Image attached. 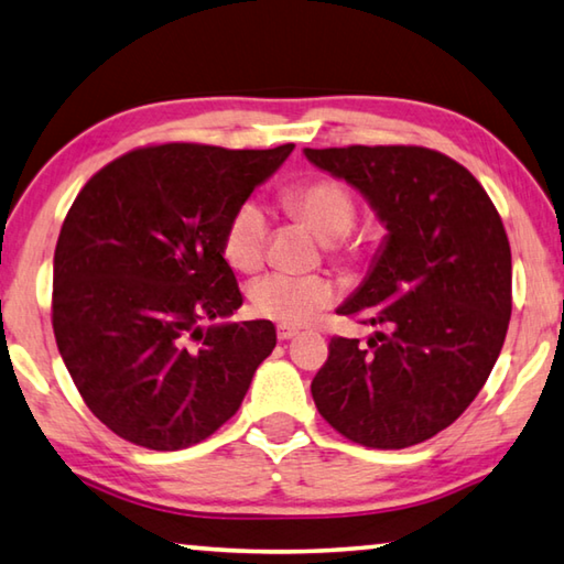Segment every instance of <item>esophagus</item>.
<instances>
[{"mask_svg":"<svg viewBox=\"0 0 564 564\" xmlns=\"http://www.w3.org/2000/svg\"><path fill=\"white\" fill-rule=\"evenodd\" d=\"M299 328H293V326H283V323H281V326L279 328H275V336H279V340H291V338H295V336H299Z\"/></svg>","mask_w":564,"mask_h":564,"instance_id":"obj_1","label":"esophagus"}]
</instances>
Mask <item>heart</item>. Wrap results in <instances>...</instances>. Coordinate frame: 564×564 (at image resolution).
Listing matches in <instances>:
<instances>
[{
  "label": "heart",
  "mask_w": 564,
  "mask_h": 564,
  "mask_svg": "<svg viewBox=\"0 0 564 564\" xmlns=\"http://www.w3.org/2000/svg\"><path fill=\"white\" fill-rule=\"evenodd\" d=\"M281 206L293 218L311 226L323 241H328L333 259L352 263L360 256L358 241L348 234L356 226L358 204L350 188L338 178L316 176L289 186L281 194ZM269 248V221L261 206L246 202L228 218L224 231L226 261L241 273L259 271ZM336 299V285L328 275L269 273L251 289V308L261 318L283 326H303Z\"/></svg>",
  "instance_id": "obj_1"
}]
</instances>
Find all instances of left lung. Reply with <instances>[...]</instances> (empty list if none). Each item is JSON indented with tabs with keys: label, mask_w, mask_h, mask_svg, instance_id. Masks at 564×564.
<instances>
[{
	"label": "left lung",
	"mask_w": 564,
	"mask_h": 564,
	"mask_svg": "<svg viewBox=\"0 0 564 564\" xmlns=\"http://www.w3.org/2000/svg\"><path fill=\"white\" fill-rule=\"evenodd\" d=\"M376 208L388 236L338 313L380 328L330 338L311 383L348 441L400 451L445 431L488 380L512 313V256L498 208L470 171L425 147L305 149Z\"/></svg>",
	"instance_id": "8db88e82"
}]
</instances>
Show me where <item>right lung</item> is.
<instances>
[{
	"label": "right lung",
	"instance_id": "right-lung-1",
	"mask_svg": "<svg viewBox=\"0 0 564 564\" xmlns=\"http://www.w3.org/2000/svg\"><path fill=\"white\" fill-rule=\"evenodd\" d=\"M291 151L151 144L74 198L54 251V338L84 403L123 441L181 451L241 408L273 323H204L243 303L226 224Z\"/></svg>",
	"mask_w": 564,
	"mask_h": 564
}]
</instances>
